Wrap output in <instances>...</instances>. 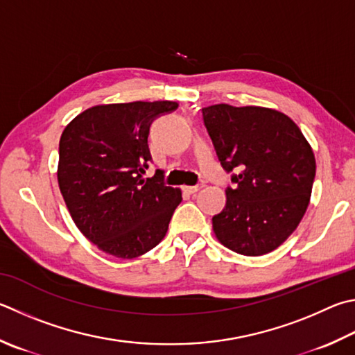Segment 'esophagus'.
<instances>
[{"instance_id": "34e87169", "label": "esophagus", "mask_w": 355, "mask_h": 355, "mask_svg": "<svg viewBox=\"0 0 355 355\" xmlns=\"http://www.w3.org/2000/svg\"><path fill=\"white\" fill-rule=\"evenodd\" d=\"M203 188V184H197V186H184V191L189 192V194H197V192Z\"/></svg>"}]
</instances>
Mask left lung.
<instances>
[{
    "label": "left lung",
    "instance_id": "1",
    "mask_svg": "<svg viewBox=\"0 0 355 355\" xmlns=\"http://www.w3.org/2000/svg\"><path fill=\"white\" fill-rule=\"evenodd\" d=\"M205 125L234 188L212 217L223 247L262 256L279 247L298 227L311 202L315 155L300 127L267 107L216 104L203 108Z\"/></svg>",
    "mask_w": 355,
    "mask_h": 355
}]
</instances>
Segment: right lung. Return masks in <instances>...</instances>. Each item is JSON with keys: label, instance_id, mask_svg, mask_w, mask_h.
Wrapping results in <instances>:
<instances>
[{"label": "right lung", "instance_id": "1", "mask_svg": "<svg viewBox=\"0 0 355 355\" xmlns=\"http://www.w3.org/2000/svg\"><path fill=\"white\" fill-rule=\"evenodd\" d=\"M178 107L172 101L102 104L65 127L57 182L69 216L96 247L133 259L164 239L182 189L163 183L159 171L144 178L152 121Z\"/></svg>", "mask_w": 355, "mask_h": 355}]
</instances>
